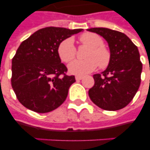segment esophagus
Instances as JSON below:
<instances>
[{
  "mask_svg": "<svg viewBox=\"0 0 150 150\" xmlns=\"http://www.w3.org/2000/svg\"><path fill=\"white\" fill-rule=\"evenodd\" d=\"M82 79H83V77H82V76H79V75H77V76H75V79L77 80V81Z\"/></svg>",
  "mask_w": 150,
  "mask_h": 150,
  "instance_id": "obj_1",
  "label": "esophagus"
}]
</instances>
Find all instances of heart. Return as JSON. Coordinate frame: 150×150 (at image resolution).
I'll list each match as a JSON object with an SVG mask.
<instances>
[{
	"mask_svg": "<svg viewBox=\"0 0 150 150\" xmlns=\"http://www.w3.org/2000/svg\"><path fill=\"white\" fill-rule=\"evenodd\" d=\"M80 42L82 45L89 47L86 54V60L72 61L68 65L71 74L84 75L93 71L96 68H107L110 62V53L103 47V40L99 35L93 33H86L80 36ZM57 53L63 62L68 63L75 57L76 48L72 38H67L61 41L57 48Z\"/></svg>",
	"mask_w": 150,
	"mask_h": 150,
	"instance_id": "obj_1",
	"label": "heart"
}]
</instances>
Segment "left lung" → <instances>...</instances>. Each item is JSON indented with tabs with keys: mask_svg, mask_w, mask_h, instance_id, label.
<instances>
[{
	"mask_svg": "<svg viewBox=\"0 0 150 150\" xmlns=\"http://www.w3.org/2000/svg\"><path fill=\"white\" fill-rule=\"evenodd\" d=\"M87 30L107 40L111 56L107 69L93 75L95 83L89 90V98L103 110L122 109L132 100L141 82L142 64L138 47L121 32L107 28Z\"/></svg>",
	"mask_w": 150,
	"mask_h": 150,
	"instance_id": "obj_1",
	"label": "left lung"
}]
</instances>
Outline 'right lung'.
I'll return each mask as SVG.
<instances>
[{"instance_id": "right-lung-1", "label": "right lung", "mask_w": 150, "mask_h": 150, "mask_svg": "<svg viewBox=\"0 0 150 150\" xmlns=\"http://www.w3.org/2000/svg\"><path fill=\"white\" fill-rule=\"evenodd\" d=\"M82 29L46 27L24 40L12 58L11 86L21 103L37 113H47L60 107L75 82L67 75L57 48L61 41Z\"/></svg>"}]
</instances>
